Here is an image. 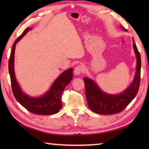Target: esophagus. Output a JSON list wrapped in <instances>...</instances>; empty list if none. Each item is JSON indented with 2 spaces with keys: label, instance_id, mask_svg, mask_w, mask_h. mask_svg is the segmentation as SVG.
I'll use <instances>...</instances> for the list:
<instances>
[{
  "label": "esophagus",
  "instance_id": "obj_1",
  "mask_svg": "<svg viewBox=\"0 0 149 149\" xmlns=\"http://www.w3.org/2000/svg\"><path fill=\"white\" fill-rule=\"evenodd\" d=\"M84 72V67L82 65H79L75 68L74 74L76 75H80L81 73Z\"/></svg>",
  "mask_w": 149,
  "mask_h": 149
}]
</instances>
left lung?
I'll use <instances>...</instances> for the list:
<instances>
[{"label":"left lung","mask_w":149,"mask_h":149,"mask_svg":"<svg viewBox=\"0 0 149 149\" xmlns=\"http://www.w3.org/2000/svg\"><path fill=\"white\" fill-rule=\"evenodd\" d=\"M133 45L137 58V68L134 79L124 91L119 95L107 94L100 89L94 81L88 77L84 78L88 106L97 114H114L122 112L137 95L141 81V60L133 39Z\"/></svg>","instance_id":"obj_1"}]
</instances>
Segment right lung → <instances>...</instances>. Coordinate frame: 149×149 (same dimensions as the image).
I'll list each match as a JSON object with an SVG mask.
<instances>
[{
	"instance_id": "1",
	"label": "right lung",
	"mask_w": 149,
	"mask_h": 149,
	"mask_svg": "<svg viewBox=\"0 0 149 149\" xmlns=\"http://www.w3.org/2000/svg\"><path fill=\"white\" fill-rule=\"evenodd\" d=\"M31 27H27L12 45L8 61V70L10 76L12 93L20 104L30 112L39 115H52L58 112L62 108V95L65 87L73 78V69L70 68L62 73L47 93L40 97H31L22 91L17 84L14 73V53L16 44Z\"/></svg>"
}]
</instances>
